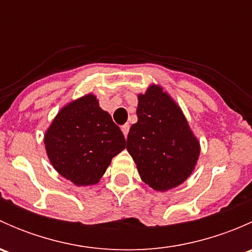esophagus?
<instances>
[{"label": "esophagus", "instance_id": "1", "mask_svg": "<svg viewBox=\"0 0 252 252\" xmlns=\"http://www.w3.org/2000/svg\"><path fill=\"white\" fill-rule=\"evenodd\" d=\"M122 131H123L124 136H128V133H129V124H124L123 126H122Z\"/></svg>", "mask_w": 252, "mask_h": 252}]
</instances>
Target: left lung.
Wrapping results in <instances>:
<instances>
[{"label": "left lung", "mask_w": 252, "mask_h": 252, "mask_svg": "<svg viewBox=\"0 0 252 252\" xmlns=\"http://www.w3.org/2000/svg\"><path fill=\"white\" fill-rule=\"evenodd\" d=\"M138 100V122L130 126L126 150L142 182L157 191H167L192 173L200 142L179 106L161 86L151 85Z\"/></svg>", "instance_id": "8db88e82"}]
</instances>
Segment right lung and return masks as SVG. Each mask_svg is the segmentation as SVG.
Listing matches in <instances>:
<instances>
[{
	"mask_svg": "<svg viewBox=\"0 0 252 252\" xmlns=\"http://www.w3.org/2000/svg\"><path fill=\"white\" fill-rule=\"evenodd\" d=\"M44 142L53 168L78 187L100 182L111 159L126 149L122 130L91 94L58 112Z\"/></svg>",
	"mask_w": 252,
	"mask_h": 252,
	"instance_id": "obj_1",
	"label": "right lung"
}]
</instances>
